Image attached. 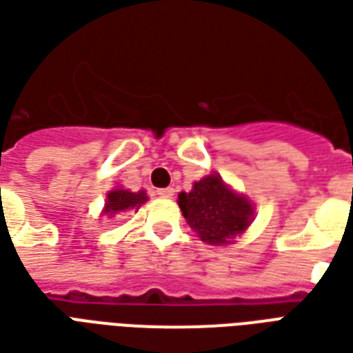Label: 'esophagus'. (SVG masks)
<instances>
[{
	"label": "esophagus",
	"instance_id": "obj_1",
	"mask_svg": "<svg viewBox=\"0 0 353 353\" xmlns=\"http://www.w3.org/2000/svg\"><path fill=\"white\" fill-rule=\"evenodd\" d=\"M157 194L162 199H172L174 196V189L172 187H164V189H157Z\"/></svg>",
	"mask_w": 353,
	"mask_h": 353
}]
</instances>
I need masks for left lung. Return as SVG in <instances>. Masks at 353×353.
<instances>
[{
    "label": "left lung",
    "instance_id": "8db88e82",
    "mask_svg": "<svg viewBox=\"0 0 353 353\" xmlns=\"http://www.w3.org/2000/svg\"><path fill=\"white\" fill-rule=\"evenodd\" d=\"M177 199L191 229L210 245L232 244L253 221L252 202L232 191L219 174L194 181L192 191L179 192Z\"/></svg>",
    "mask_w": 353,
    "mask_h": 353
}]
</instances>
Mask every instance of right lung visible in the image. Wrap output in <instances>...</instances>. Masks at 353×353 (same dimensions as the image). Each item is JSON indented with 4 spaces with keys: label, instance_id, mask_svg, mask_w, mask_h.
<instances>
[{
    "label": "right lung",
    "instance_id": "right-lung-1",
    "mask_svg": "<svg viewBox=\"0 0 353 353\" xmlns=\"http://www.w3.org/2000/svg\"><path fill=\"white\" fill-rule=\"evenodd\" d=\"M147 202L145 191L132 192L126 189H113L108 192V200H105V208H103V215H115L121 212H128V210H139L141 204Z\"/></svg>",
    "mask_w": 353,
    "mask_h": 353
}]
</instances>
